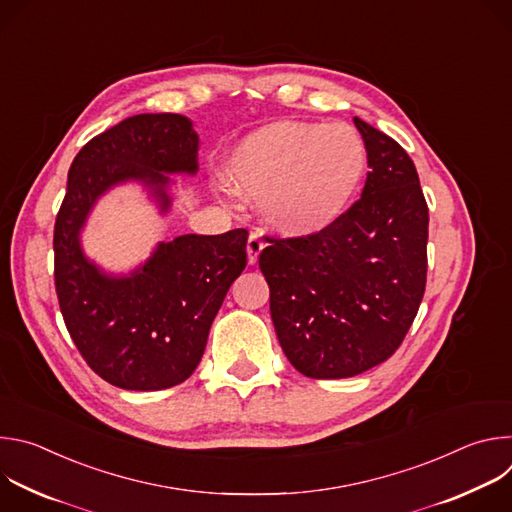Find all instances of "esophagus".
Returning <instances> with one entry per match:
<instances>
[{
  "mask_svg": "<svg viewBox=\"0 0 512 512\" xmlns=\"http://www.w3.org/2000/svg\"><path fill=\"white\" fill-rule=\"evenodd\" d=\"M263 251V241L259 239L257 233H251L249 235V241H247V257H249V265H255L259 255Z\"/></svg>",
  "mask_w": 512,
  "mask_h": 512,
  "instance_id": "obj_1",
  "label": "esophagus"
}]
</instances>
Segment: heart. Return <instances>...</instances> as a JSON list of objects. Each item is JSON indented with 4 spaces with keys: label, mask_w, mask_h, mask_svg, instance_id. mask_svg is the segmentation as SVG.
<instances>
[{
    "label": "heart",
    "mask_w": 512,
    "mask_h": 512,
    "mask_svg": "<svg viewBox=\"0 0 512 512\" xmlns=\"http://www.w3.org/2000/svg\"><path fill=\"white\" fill-rule=\"evenodd\" d=\"M225 172L237 192L259 198L267 227L285 237H310L352 204L367 172V145L346 123L275 121L235 145Z\"/></svg>",
    "instance_id": "obj_1"
}]
</instances>
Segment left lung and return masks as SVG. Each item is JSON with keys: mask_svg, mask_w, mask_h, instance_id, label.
<instances>
[{"mask_svg": "<svg viewBox=\"0 0 512 512\" xmlns=\"http://www.w3.org/2000/svg\"><path fill=\"white\" fill-rule=\"evenodd\" d=\"M367 145L360 200L322 233L273 239L259 255L277 340L312 379L385 362L411 328L427 275V204L401 145L354 117Z\"/></svg>", "mask_w": 512, "mask_h": 512, "instance_id": "1", "label": "left lung"}]
</instances>
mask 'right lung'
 <instances>
[{"label": "right lung", "instance_id": "right-lung-1", "mask_svg": "<svg viewBox=\"0 0 512 512\" xmlns=\"http://www.w3.org/2000/svg\"><path fill=\"white\" fill-rule=\"evenodd\" d=\"M198 148L188 117L141 113L93 137L68 170L54 225L58 304L89 367L119 389H170L194 373L210 324L247 265V231L162 241L125 275L91 261L81 233L97 200L127 182H139L168 212L170 174L194 176Z\"/></svg>", "mask_w": 512, "mask_h": 512}]
</instances>
